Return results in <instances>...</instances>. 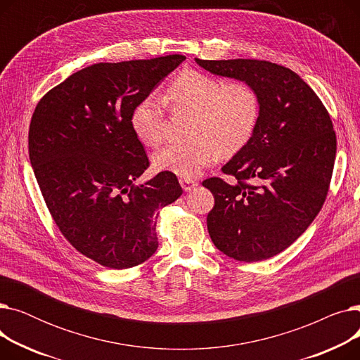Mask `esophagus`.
<instances>
[{
	"label": "esophagus",
	"instance_id": "esophagus-1",
	"mask_svg": "<svg viewBox=\"0 0 360 360\" xmlns=\"http://www.w3.org/2000/svg\"><path fill=\"white\" fill-rule=\"evenodd\" d=\"M179 184H181L184 191H191L193 188H195V186L198 185V184H197L195 181H193V179H184V178L179 179Z\"/></svg>",
	"mask_w": 360,
	"mask_h": 360
}]
</instances>
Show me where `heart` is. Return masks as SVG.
Returning <instances> with one entry per match:
<instances>
[{
	"label": "heart",
	"instance_id": "heart-1",
	"mask_svg": "<svg viewBox=\"0 0 360 360\" xmlns=\"http://www.w3.org/2000/svg\"><path fill=\"white\" fill-rule=\"evenodd\" d=\"M166 102L172 112L193 113L190 143L166 144L153 166L184 179L195 178L219 156L232 158L252 140L261 118V96L248 82H224L197 70H184L169 83ZM131 128L146 146L162 143L166 109L159 98L140 101L131 112Z\"/></svg>",
	"mask_w": 360,
	"mask_h": 360
}]
</instances>
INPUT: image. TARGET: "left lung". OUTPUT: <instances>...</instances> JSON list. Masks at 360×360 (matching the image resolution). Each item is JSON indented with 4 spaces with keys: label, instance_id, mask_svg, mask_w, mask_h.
Masks as SVG:
<instances>
[{
    "label": "left lung",
    "instance_id": "obj_1",
    "mask_svg": "<svg viewBox=\"0 0 360 360\" xmlns=\"http://www.w3.org/2000/svg\"><path fill=\"white\" fill-rule=\"evenodd\" d=\"M195 61L251 83L261 96L252 140L221 167L235 182L202 181L214 195L207 216L210 238L233 259L271 258L308 229L327 198L337 150L330 113L290 68L259 60Z\"/></svg>",
    "mask_w": 360,
    "mask_h": 360
}]
</instances>
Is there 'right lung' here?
<instances>
[{"label": "right lung", "instance_id": "obj_1", "mask_svg": "<svg viewBox=\"0 0 360 360\" xmlns=\"http://www.w3.org/2000/svg\"><path fill=\"white\" fill-rule=\"evenodd\" d=\"M184 60L93 64L34 108L29 158L48 210L72 247L103 267L124 270L153 255L158 210L182 195L169 172L134 184L150 162L129 118Z\"/></svg>", "mask_w": 360, "mask_h": 360}]
</instances>
